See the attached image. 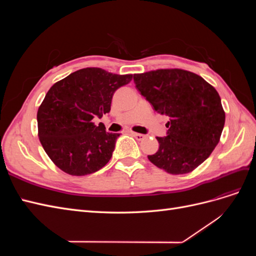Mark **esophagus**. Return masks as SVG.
<instances>
[{
	"mask_svg": "<svg viewBox=\"0 0 256 256\" xmlns=\"http://www.w3.org/2000/svg\"><path fill=\"white\" fill-rule=\"evenodd\" d=\"M131 134H132L138 141H142V140H144V138H146V136H144V134H136V132H131Z\"/></svg>",
	"mask_w": 256,
	"mask_h": 256,
	"instance_id": "1",
	"label": "esophagus"
}]
</instances>
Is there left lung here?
Wrapping results in <instances>:
<instances>
[{
  "label": "left lung",
  "mask_w": 256,
  "mask_h": 256,
  "mask_svg": "<svg viewBox=\"0 0 256 256\" xmlns=\"http://www.w3.org/2000/svg\"><path fill=\"white\" fill-rule=\"evenodd\" d=\"M134 81L154 110L170 118L150 161L170 174L193 171L220 141L226 113L218 92L202 76L176 68L136 74Z\"/></svg>",
  "instance_id": "left-lung-1"
}]
</instances>
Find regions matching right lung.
I'll return each mask as SVG.
<instances>
[{"label": "right lung", "mask_w": 256, "mask_h": 256, "mask_svg": "<svg viewBox=\"0 0 256 256\" xmlns=\"http://www.w3.org/2000/svg\"><path fill=\"white\" fill-rule=\"evenodd\" d=\"M132 74L83 68L53 84L38 108V136L49 158L72 176L97 172L112 157L120 134L106 132L102 118L111 110L115 90Z\"/></svg>", "instance_id": "1"}]
</instances>
